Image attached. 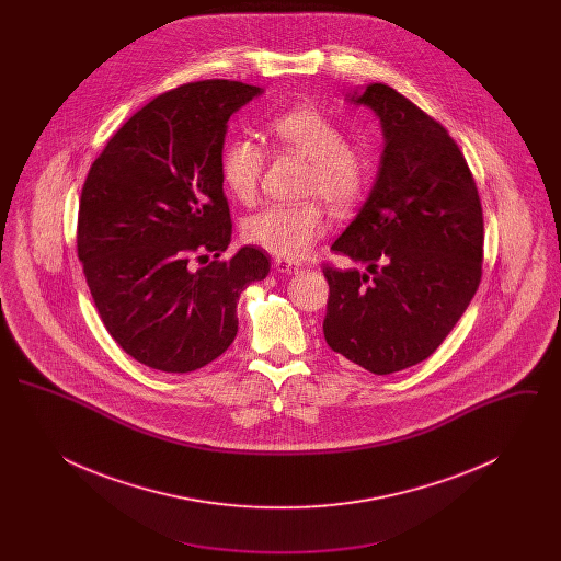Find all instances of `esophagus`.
Instances as JSON below:
<instances>
[{
  "label": "esophagus",
  "instance_id": "esophagus-1",
  "mask_svg": "<svg viewBox=\"0 0 561 561\" xmlns=\"http://www.w3.org/2000/svg\"><path fill=\"white\" fill-rule=\"evenodd\" d=\"M275 268L279 271V273H296L298 271V265H294V263H290V261H282V259H277L275 261Z\"/></svg>",
  "mask_w": 561,
  "mask_h": 561
}]
</instances>
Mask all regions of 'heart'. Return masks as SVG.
Segmentation results:
<instances>
[{
  "instance_id": "obj_1",
  "label": "heart",
  "mask_w": 561,
  "mask_h": 561,
  "mask_svg": "<svg viewBox=\"0 0 561 561\" xmlns=\"http://www.w3.org/2000/svg\"><path fill=\"white\" fill-rule=\"evenodd\" d=\"M268 133L286 151L311 163L305 195L321 197L334 213H348L370 183L368 156L348 145L343 128L316 107H294L271 119ZM265 170V151L250 138L227 142L220 158L222 185L233 199L252 204ZM328 231L320 204L268 206L243 220V238L284 261L305 259Z\"/></svg>"
}]
</instances>
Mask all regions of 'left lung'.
Segmentation results:
<instances>
[{"instance_id":"left-lung-1","label":"left lung","mask_w":561,"mask_h":561,"mask_svg":"<svg viewBox=\"0 0 561 561\" xmlns=\"http://www.w3.org/2000/svg\"><path fill=\"white\" fill-rule=\"evenodd\" d=\"M345 101L373 108L385 145L368 199L330 248L366 273L325 267L323 336L370 373H400L442 345L480 286V195L453 136L398 90L373 83Z\"/></svg>"}]
</instances>
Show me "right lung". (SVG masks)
<instances>
[{
    "instance_id": "obj_1",
    "label": "right lung",
    "mask_w": 561,
    "mask_h": 561,
    "mask_svg": "<svg viewBox=\"0 0 561 561\" xmlns=\"http://www.w3.org/2000/svg\"><path fill=\"white\" fill-rule=\"evenodd\" d=\"M241 81L174 88L113 134L81 188L78 256L115 343L161 373H193L238 334V300L267 277V254L231 243L220 158L229 117L261 96ZM199 256V259H202Z\"/></svg>"
}]
</instances>
